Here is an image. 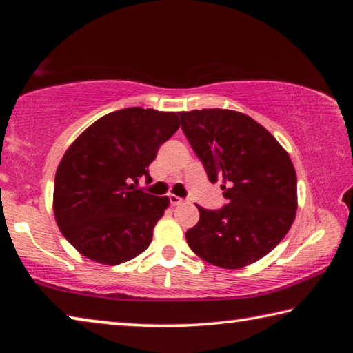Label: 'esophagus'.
I'll use <instances>...</instances> for the list:
<instances>
[{
    "instance_id": "obj_1",
    "label": "esophagus",
    "mask_w": 353,
    "mask_h": 353,
    "mask_svg": "<svg viewBox=\"0 0 353 353\" xmlns=\"http://www.w3.org/2000/svg\"><path fill=\"white\" fill-rule=\"evenodd\" d=\"M170 202H171L172 205H181V204H183L185 199L179 198V196H176V194H171V196H170Z\"/></svg>"
}]
</instances>
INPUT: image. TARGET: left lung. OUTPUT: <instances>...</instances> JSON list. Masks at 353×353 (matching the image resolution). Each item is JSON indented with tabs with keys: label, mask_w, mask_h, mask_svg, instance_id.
Masks as SVG:
<instances>
[{
	"label": "left lung",
	"mask_w": 353,
	"mask_h": 353,
	"mask_svg": "<svg viewBox=\"0 0 353 353\" xmlns=\"http://www.w3.org/2000/svg\"><path fill=\"white\" fill-rule=\"evenodd\" d=\"M182 130L212 183L224 182L227 204L199 207L187 230L202 260L238 270L263 259L288 234L297 210V179L290 155L244 113L202 109L179 113Z\"/></svg>",
	"instance_id": "obj_1"
}]
</instances>
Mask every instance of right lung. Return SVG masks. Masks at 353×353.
<instances>
[{"instance_id": "right-lung-1", "label": "right lung", "mask_w": 353, "mask_h": 353, "mask_svg": "<svg viewBox=\"0 0 353 353\" xmlns=\"http://www.w3.org/2000/svg\"><path fill=\"white\" fill-rule=\"evenodd\" d=\"M174 112L128 107L99 118L65 152L54 181V216L71 246L93 261L119 265L152 241L168 198L134 183L179 129Z\"/></svg>"}]
</instances>
